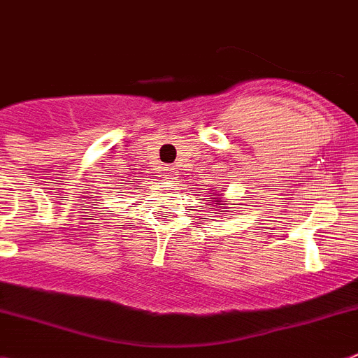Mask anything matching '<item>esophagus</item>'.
<instances>
[{
    "instance_id": "34e87169",
    "label": "esophagus",
    "mask_w": 358,
    "mask_h": 358,
    "mask_svg": "<svg viewBox=\"0 0 358 358\" xmlns=\"http://www.w3.org/2000/svg\"><path fill=\"white\" fill-rule=\"evenodd\" d=\"M162 176L166 180H169V182H173V180H176V167L175 166H169L164 169V173H162Z\"/></svg>"
}]
</instances>
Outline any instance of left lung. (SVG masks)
<instances>
[{"instance_id": "obj_1", "label": "left lung", "mask_w": 358, "mask_h": 358, "mask_svg": "<svg viewBox=\"0 0 358 358\" xmlns=\"http://www.w3.org/2000/svg\"><path fill=\"white\" fill-rule=\"evenodd\" d=\"M210 200H214V198H207V201H210ZM217 200H220V198H217ZM220 205H222V203H216L217 209H222V207H220Z\"/></svg>"}]
</instances>
